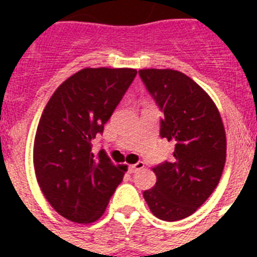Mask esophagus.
I'll list each match as a JSON object with an SVG mask.
<instances>
[{"label": "esophagus", "instance_id": "34e87169", "mask_svg": "<svg viewBox=\"0 0 257 257\" xmlns=\"http://www.w3.org/2000/svg\"><path fill=\"white\" fill-rule=\"evenodd\" d=\"M143 168H144V163H143V161H137L136 164L129 165V172H131V173H135V172L140 171V169Z\"/></svg>", "mask_w": 257, "mask_h": 257}]
</instances>
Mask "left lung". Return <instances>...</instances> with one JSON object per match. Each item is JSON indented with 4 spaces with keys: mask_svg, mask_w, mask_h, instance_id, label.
I'll use <instances>...</instances> for the list:
<instances>
[{
    "mask_svg": "<svg viewBox=\"0 0 257 257\" xmlns=\"http://www.w3.org/2000/svg\"><path fill=\"white\" fill-rule=\"evenodd\" d=\"M139 74L163 113L161 139L175 143V159L153 168L157 181L143 196L156 217L176 221L197 211L217 187L225 164V131L211 97L192 78L172 69Z\"/></svg>",
    "mask_w": 257,
    "mask_h": 257,
    "instance_id": "8db88e82",
    "label": "left lung"
}]
</instances>
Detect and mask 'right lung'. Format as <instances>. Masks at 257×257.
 Wrapping results in <instances>:
<instances>
[{"label": "right lung", "mask_w": 257, "mask_h": 257, "mask_svg": "<svg viewBox=\"0 0 257 257\" xmlns=\"http://www.w3.org/2000/svg\"><path fill=\"white\" fill-rule=\"evenodd\" d=\"M136 69L85 68L58 86L38 122L34 171L49 204L74 223L100 219L122 181L126 167H116L92 141L136 77Z\"/></svg>", "instance_id": "right-lung-1"}]
</instances>
